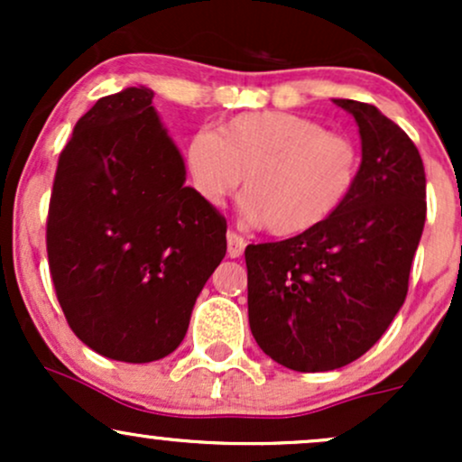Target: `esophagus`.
<instances>
[{"label": "esophagus", "mask_w": 462, "mask_h": 462, "mask_svg": "<svg viewBox=\"0 0 462 462\" xmlns=\"http://www.w3.org/2000/svg\"><path fill=\"white\" fill-rule=\"evenodd\" d=\"M226 238H227V256L230 258H238L243 254V249H245V238L243 236H238L236 232H227L226 235Z\"/></svg>", "instance_id": "esophagus-1"}]
</instances>
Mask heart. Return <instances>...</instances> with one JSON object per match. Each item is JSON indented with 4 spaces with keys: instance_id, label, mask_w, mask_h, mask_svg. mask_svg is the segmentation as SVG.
Returning <instances> with one entry per match:
<instances>
[{
    "instance_id": "obj_1",
    "label": "heart",
    "mask_w": 462,
    "mask_h": 462,
    "mask_svg": "<svg viewBox=\"0 0 462 462\" xmlns=\"http://www.w3.org/2000/svg\"><path fill=\"white\" fill-rule=\"evenodd\" d=\"M187 169L201 199L219 206L245 176L247 213L269 235L301 236L332 219L358 182L360 152L349 136L301 115L263 110L199 130Z\"/></svg>"
}]
</instances>
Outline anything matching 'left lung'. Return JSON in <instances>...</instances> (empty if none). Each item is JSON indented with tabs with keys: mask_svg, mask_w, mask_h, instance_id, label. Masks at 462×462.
<instances>
[{
	"mask_svg": "<svg viewBox=\"0 0 462 462\" xmlns=\"http://www.w3.org/2000/svg\"><path fill=\"white\" fill-rule=\"evenodd\" d=\"M356 119L358 182L332 219L278 243L247 245L249 328L293 371L363 356L391 326L426 224V173L415 143L375 106L334 99Z\"/></svg>",
	"mask_w": 462,
	"mask_h": 462,
	"instance_id": "left-lung-1",
	"label": "left lung"
}]
</instances>
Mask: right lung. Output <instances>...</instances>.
<instances>
[{
  "label": "right lung",
  "mask_w": 462,
  "mask_h": 462,
  "mask_svg": "<svg viewBox=\"0 0 462 462\" xmlns=\"http://www.w3.org/2000/svg\"><path fill=\"white\" fill-rule=\"evenodd\" d=\"M130 87L79 116L58 158L47 258L69 328L121 363L182 343L195 300L226 256V219L184 187L182 153Z\"/></svg>",
  "instance_id": "obj_1"
}]
</instances>
